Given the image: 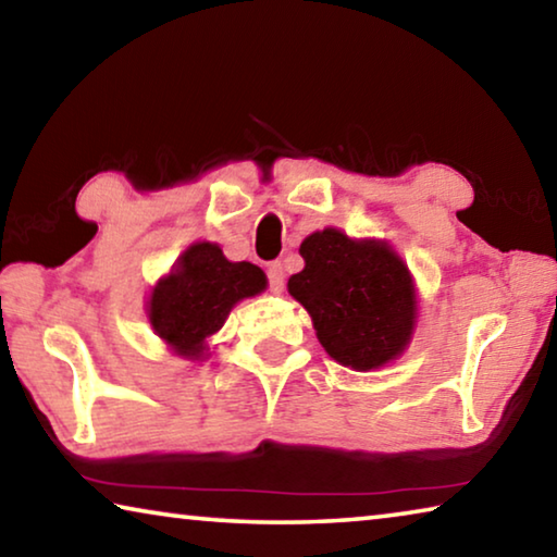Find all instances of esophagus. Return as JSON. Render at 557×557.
Returning <instances> with one entry per match:
<instances>
[{
  "label": "esophagus",
  "mask_w": 557,
  "mask_h": 557,
  "mask_svg": "<svg viewBox=\"0 0 557 557\" xmlns=\"http://www.w3.org/2000/svg\"><path fill=\"white\" fill-rule=\"evenodd\" d=\"M268 280L272 292H282V287H285V270H282V262H270Z\"/></svg>",
  "instance_id": "esophagus-1"
}]
</instances>
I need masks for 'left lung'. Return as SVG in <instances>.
<instances>
[{
    "label": "left lung",
    "instance_id": "8db88e82",
    "mask_svg": "<svg viewBox=\"0 0 557 557\" xmlns=\"http://www.w3.org/2000/svg\"><path fill=\"white\" fill-rule=\"evenodd\" d=\"M305 270L287 282L312 317L319 344L342 366L371 371L410 344L418 301L410 270L383 240H354L336 228L299 245Z\"/></svg>",
    "mask_w": 557,
    "mask_h": 557
}]
</instances>
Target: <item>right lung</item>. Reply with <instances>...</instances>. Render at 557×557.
Returning a JSON list of instances; mask_svg holds the SVG:
<instances>
[{"label": "right lung", "mask_w": 557, "mask_h": 557, "mask_svg": "<svg viewBox=\"0 0 557 557\" xmlns=\"http://www.w3.org/2000/svg\"><path fill=\"white\" fill-rule=\"evenodd\" d=\"M268 287V277L252 262L225 260L215 243H194L176 268L157 282L147 301V317L159 338L184 358H201L206 338L219 332L231 309Z\"/></svg>", "instance_id": "add662e5"}]
</instances>
